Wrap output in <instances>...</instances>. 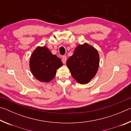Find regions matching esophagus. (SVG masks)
I'll return each mask as SVG.
<instances>
[{
  "label": "esophagus",
  "instance_id": "1",
  "mask_svg": "<svg viewBox=\"0 0 131 131\" xmlns=\"http://www.w3.org/2000/svg\"><path fill=\"white\" fill-rule=\"evenodd\" d=\"M66 59H67V58H66V56H65V55H64V56L62 57V62L63 63H66Z\"/></svg>",
  "mask_w": 131,
  "mask_h": 131
}]
</instances>
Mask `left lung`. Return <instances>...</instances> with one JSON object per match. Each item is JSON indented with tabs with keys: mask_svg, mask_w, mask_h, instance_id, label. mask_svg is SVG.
Wrapping results in <instances>:
<instances>
[{
	"mask_svg": "<svg viewBox=\"0 0 131 131\" xmlns=\"http://www.w3.org/2000/svg\"><path fill=\"white\" fill-rule=\"evenodd\" d=\"M99 64L97 50L87 43L79 45L66 65L73 77L81 84H87L96 74Z\"/></svg>",
	"mask_w": 131,
	"mask_h": 131,
	"instance_id": "8db88e82",
	"label": "left lung"
}]
</instances>
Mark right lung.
<instances>
[{
	"mask_svg": "<svg viewBox=\"0 0 131 131\" xmlns=\"http://www.w3.org/2000/svg\"><path fill=\"white\" fill-rule=\"evenodd\" d=\"M63 65L61 59L46 47H37L31 55L29 66L32 74L38 80L48 83L54 78L57 70Z\"/></svg>",
	"mask_w": 131,
	"mask_h": 131,
	"instance_id": "1",
	"label": "right lung"
}]
</instances>
